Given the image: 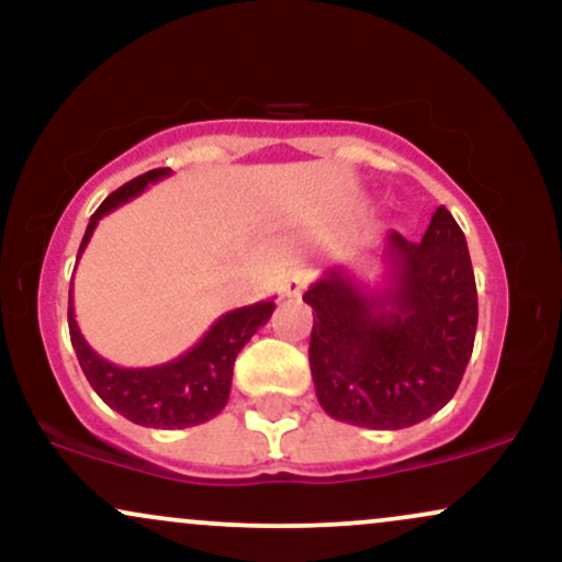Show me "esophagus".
I'll use <instances>...</instances> for the list:
<instances>
[{"label": "esophagus", "mask_w": 562, "mask_h": 562, "mask_svg": "<svg viewBox=\"0 0 562 562\" xmlns=\"http://www.w3.org/2000/svg\"><path fill=\"white\" fill-rule=\"evenodd\" d=\"M308 285V274L306 269H290V272L285 274V280H282V295H288V299H299V295L306 290Z\"/></svg>", "instance_id": "34e87169"}]
</instances>
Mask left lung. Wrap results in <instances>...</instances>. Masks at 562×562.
Here are the masks:
<instances>
[{
    "label": "left lung",
    "instance_id": "1",
    "mask_svg": "<svg viewBox=\"0 0 562 562\" xmlns=\"http://www.w3.org/2000/svg\"><path fill=\"white\" fill-rule=\"evenodd\" d=\"M383 285L333 267L306 290L312 364L333 420L398 430L449 404L473 353L479 293L460 224L438 205L420 243L383 240Z\"/></svg>",
    "mask_w": 562,
    "mask_h": 562
}]
</instances>
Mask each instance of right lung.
Returning <instances> with one entry per match:
<instances>
[{"label":"right lung","instance_id":"1","mask_svg":"<svg viewBox=\"0 0 562 562\" xmlns=\"http://www.w3.org/2000/svg\"><path fill=\"white\" fill-rule=\"evenodd\" d=\"M169 173L171 169L147 171L102 200L100 209L89 218L87 232H83L79 259L102 216H108L132 198L142 195L147 184L158 182V179L169 177ZM272 312V299L250 303V306L243 308H232V312L222 314L211 325V330L190 351H184L182 357L156 367H119L102 359L83 340L74 314V288L68 290L70 344H74V351L79 357V364L89 385H92L102 402L119 412V415H124L126 420L145 425V428L164 430L200 425L216 417L227 406L232 367H235L237 353L243 351V346L254 338V333L261 325H267Z\"/></svg>","mask_w":562,"mask_h":562}]
</instances>
